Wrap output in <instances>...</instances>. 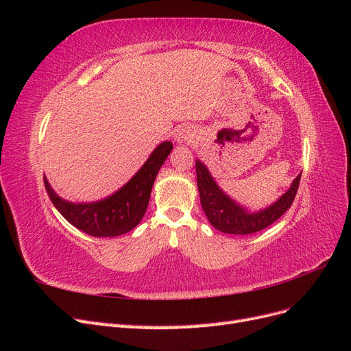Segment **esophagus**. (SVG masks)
Returning <instances> with one entry per match:
<instances>
[{"label": "esophagus", "instance_id": "1", "mask_svg": "<svg viewBox=\"0 0 351 351\" xmlns=\"http://www.w3.org/2000/svg\"><path fill=\"white\" fill-rule=\"evenodd\" d=\"M196 139V134L195 132L190 129V127H184V129H180L176 133V142L178 145H183V143H190Z\"/></svg>", "mask_w": 351, "mask_h": 351}]
</instances>
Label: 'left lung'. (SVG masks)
Segmentation results:
<instances>
[{"label":"left lung","mask_w":351,"mask_h":351,"mask_svg":"<svg viewBox=\"0 0 351 351\" xmlns=\"http://www.w3.org/2000/svg\"><path fill=\"white\" fill-rule=\"evenodd\" d=\"M196 176L200 205L210 224L217 230L227 232V234L239 236L253 234V232L267 228L272 222L277 221L291 206L302 177V174L297 176L289 190L272 205L252 212L237 204L234 199H231L217 184L208 167L200 159H196Z\"/></svg>","instance_id":"8db88e82"}]
</instances>
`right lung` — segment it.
Here are the masks:
<instances>
[{"mask_svg": "<svg viewBox=\"0 0 351 351\" xmlns=\"http://www.w3.org/2000/svg\"><path fill=\"white\" fill-rule=\"evenodd\" d=\"M173 143L169 141L158 145L129 182L115 193L97 202H69L60 197L44 176L48 196L60 214L71 226L93 237H115L133 230L143 218L152 186L169 152Z\"/></svg>", "mask_w": 351, "mask_h": 351, "instance_id": "obj_1", "label": "right lung"}]
</instances>
